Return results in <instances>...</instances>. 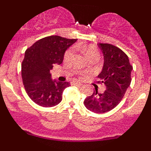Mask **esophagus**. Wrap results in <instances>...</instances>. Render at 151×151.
I'll return each mask as SVG.
<instances>
[{
    "mask_svg": "<svg viewBox=\"0 0 151 151\" xmlns=\"http://www.w3.org/2000/svg\"><path fill=\"white\" fill-rule=\"evenodd\" d=\"M73 85H76V86H82V83H79V82H73L72 83Z\"/></svg>",
    "mask_w": 151,
    "mask_h": 151,
    "instance_id": "34e87169",
    "label": "esophagus"
}]
</instances>
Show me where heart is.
<instances>
[{"label": "heart", "instance_id": "b5f03b06", "mask_svg": "<svg viewBox=\"0 0 151 151\" xmlns=\"http://www.w3.org/2000/svg\"><path fill=\"white\" fill-rule=\"evenodd\" d=\"M75 47L82 51L85 57H87L88 59L89 58H92V57H95V58H98L100 56V53L97 50L96 47L94 45H76ZM73 55V49L68 48L67 50L65 51L63 54V59L65 60H69L70 59V57Z\"/></svg>", "mask_w": 151, "mask_h": 151}]
</instances>
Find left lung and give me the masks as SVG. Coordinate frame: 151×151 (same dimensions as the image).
<instances>
[{"label": "left lung", "instance_id": "obj_1", "mask_svg": "<svg viewBox=\"0 0 151 151\" xmlns=\"http://www.w3.org/2000/svg\"><path fill=\"white\" fill-rule=\"evenodd\" d=\"M98 46L104 56V63L97 83H104L106 89L98 93L95 88L92 95L85 98L84 104L94 113H104L113 110L122 100L131 84L133 67L125 52L116 46L106 43H99Z\"/></svg>", "mask_w": 151, "mask_h": 151}]
</instances>
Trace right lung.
<instances>
[{
	"label": "right lung",
	"instance_id": "obj_1",
	"mask_svg": "<svg viewBox=\"0 0 151 151\" xmlns=\"http://www.w3.org/2000/svg\"><path fill=\"white\" fill-rule=\"evenodd\" d=\"M77 39L51 35L41 38L25 52L22 63L24 88L32 101L44 107L60 103L63 92L70 84L52 80L50 70L54 63H62L64 52Z\"/></svg>",
	"mask_w": 151,
	"mask_h": 151
}]
</instances>
